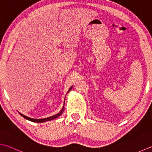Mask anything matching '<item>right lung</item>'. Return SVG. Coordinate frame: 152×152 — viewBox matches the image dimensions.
<instances>
[{"label": "right lung", "instance_id": "obj_1", "mask_svg": "<svg viewBox=\"0 0 152 152\" xmlns=\"http://www.w3.org/2000/svg\"><path fill=\"white\" fill-rule=\"evenodd\" d=\"M71 88H70V90H68V91H69L71 90ZM63 111H64V109H63V108H62V109L61 110V111L60 113H58V114H56L55 115H53V116H52V117H49L48 118H42V119H35V118H29L28 117H26V116L23 115L21 114V113H20V115L22 116V117H23V118H26V119L28 120V121H32V122H35V123H43V122H45V121H51V120L55 119V118H58V117H60V116L62 115V113H63Z\"/></svg>", "mask_w": 152, "mask_h": 152}]
</instances>
